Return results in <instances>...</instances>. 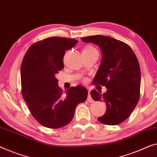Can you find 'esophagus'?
<instances>
[{"mask_svg": "<svg viewBox=\"0 0 157 157\" xmlns=\"http://www.w3.org/2000/svg\"><path fill=\"white\" fill-rule=\"evenodd\" d=\"M87 101H88V102H90V103H92V102L94 101V100H93V98H91V96H90V90H89V91H88V96Z\"/></svg>", "mask_w": 157, "mask_h": 157, "instance_id": "obj_1", "label": "esophagus"}]
</instances>
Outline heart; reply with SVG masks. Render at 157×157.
<instances>
[{
  "instance_id": "b5f03b06",
  "label": "heart",
  "mask_w": 157,
  "mask_h": 157,
  "mask_svg": "<svg viewBox=\"0 0 157 157\" xmlns=\"http://www.w3.org/2000/svg\"><path fill=\"white\" fill-rule=\"evenodd\" d=\"M85 50L86 51H90V50H96V49H95L94 47H93L91 46H86L84 47L83 51H85Z\"/></svg>"
}]
</instances>
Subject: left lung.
<instances>
[{
  "label": "left lung",
  "instance_id": "left-lung-1",
  "mask_svg": "<svg viewBox=\"0 0 157 157\" xmlns=\"http://www.w3.org/2000/svg\"><path fill=\"white\" fill-rule=\"evenodd\" d=\"M81 40L98 45L102 52L93 83L105 86L107 91L103 95L96 90L90 91L94 101L106 103V112L98 120L108 125L121 123L131 115L140 99L141 74L137 56L128 44L108 36L96 35Z\"/></svg>",
  "mask_w": 157,
  "mask_h": 157
}]
</instances>
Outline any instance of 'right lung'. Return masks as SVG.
Returning a JSON list of instances; mask_svg holds the SVG:
<instances>
[{
    "label": "right lung",
    "mask_w": 157,
    "mask_h": 157,
    "mask_svg": "<svg viewBox=\"0 0 157 157\" xmlns=\"http://www.w3.org/2000/svg\"><path fill=\"white\" fill-rule=\"evenodd\" d=\"M78 42L75 39L49 37L29 47L20 67L22 95L34 118L42 126L57 129L74 116L78 103L88 97L85 87H71L65 94L56 75L63 68V57Z\"/></svg>",
    "instance_id": "right-lung-1"
}]
</instances>
